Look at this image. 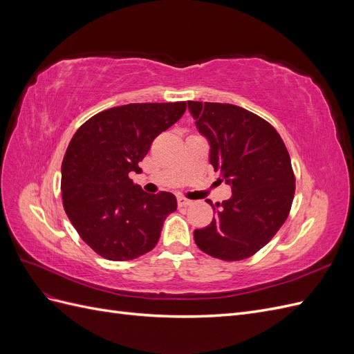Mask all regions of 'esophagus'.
I'll use <instances>...</instances> for the list:
<instances>
[{"label":"esophagus","instance_id":"obj_1","mask_svg":"<svg viewBox=\"0 0 354 354\" xmlns=\"http://www.w3.org/2000/svg\"><path fill=\"white\" fill-rule=\"evenodd\" d=\"M177 203H178V207H187V205H190L192 201H189V199H186L183 196H178L177 198Z\"/></svg>","mask_w":354,"mask_h":354}]
</instances>
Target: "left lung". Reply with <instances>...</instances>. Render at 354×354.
Returning <instances> with one entry per match:
<instances>
[{
    "label": "left lung",
    "instance_id": "8db88e82",
    "mask_svg": "<svg viewBox=\"0 0 354 354\" xmlns=\"http://www.w3.org/2000/svg\"><path fill=\"white\" fill-rule=\"evenodd\" d=\"M187 108L209 145V164L232 189L227 201H208L217 216L195 230V242L214 259H248L274 236L291 209V159L274 128L250 111L208 102H187Z\"/></svg>",
    "mask_w": 354,
    "mask_h": 354
}]
</instances>
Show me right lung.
<instances>
[{"label": "right lung", "mask_w": 354, "mask_h": 354, "mask_svg": "<svg viewBox=\"0 0 354 354\" xmlns=\"http://www.w3.org/2000/svg\"><path fill=\"white\" fill-rule=\"evenodd\" d=\"M186 102L130 103L103 111L75 133L62 162V198L82 241L103 259L134 260L159 241L177 209L173 194L133 183L155 138L176 124Z\"/></svg>", "instance_id": "right-lung-1"}]
</instances>
